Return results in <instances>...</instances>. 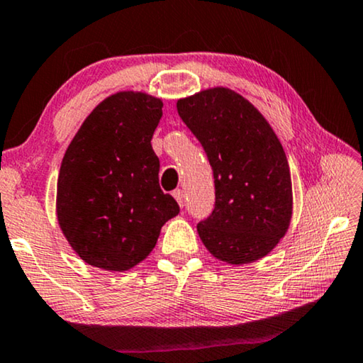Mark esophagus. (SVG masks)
Masks as SVG:
<instances>
[{
    "label": "esophagus",
    "mask_w": 363,
    "mask_h": 363,
    "mask_svg": "<svg viewBox=\"0 0 363 363\" xmlns=\"http://www.w3.org/2000/svg\"><path fill=\"white\" fill-rule=\"evenodd\" d=\"M172 196H174L177 203H179V206L182 207L184 206V191H182V189H176V191L172 192Z\"/></svg>",
    "instance_id": "esophagus-1"
}]
</instances>
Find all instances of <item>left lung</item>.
Returning <instances> with one entry per match:
<instances>
[{"label": "left lung", "mask_w": 363, "mask_h": 363, "mask_svg": "<svg viewBox=\"0 0 363 363\" xmlns=\"http://www.w3.org/2000/svg\"><path fill=\"white\" fill-rule=\"evenodd\" d=\"M177 113L207 152L216 207L197 225L220 262L247 264L272 252L293 217V186L284 150L267 118L227 86L177 100Z\"/></svg>", "instance_id": "8db88e82"}]
</instances>
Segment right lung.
I'll return each mask as SVG.
<instances>
[{
	"instance_id": "add662e5",
	"label": "right lung",
	"mask_w": 363,
	"mask_h": 363,
	"mask_svg": "<svg viewBox=\"0 0 363 363\" xmlns=\"http://www.w3.org/2000/svg\"><path fill=\"white\" fill-rule=\"evenodd\" d=\"M161 116V99L116 91L91 110L65 151L55 213L69 245L90 267L128 272L179 213L161 191L151 146Z\"/></svg>"
}]
</instances>
